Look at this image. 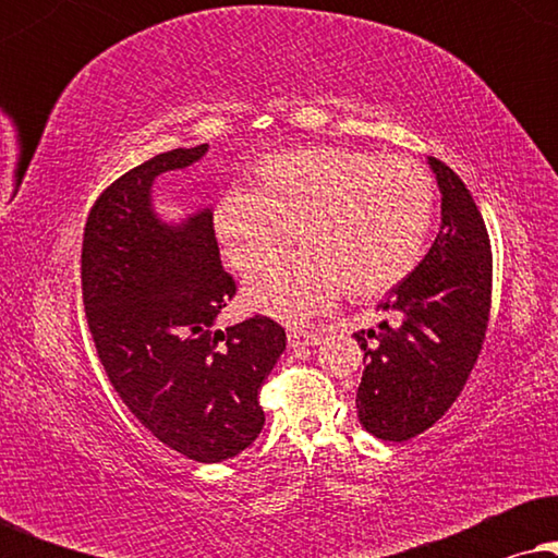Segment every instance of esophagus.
Returning a JSON list of instances; mask_svg holds the SVG:
<instances>
[{"mask_svg": "<svg viewBox=\"0 0 558 558\" xmlns=\"http://www.w3.org/2000/svg\"><path fill=\"white\" fill-rule=\"evenodd\" d=\"M287 340L292 348H310L319 342V332L317 330H307V327H289Z\"/></svg>", "mask_w": 558, "mask_h": 558, "instance_id": "esophagus-1", "label": "esophagus"}]
</instances>
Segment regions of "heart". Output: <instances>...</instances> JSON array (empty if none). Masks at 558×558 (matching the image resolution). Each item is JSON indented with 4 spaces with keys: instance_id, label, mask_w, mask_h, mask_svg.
I'll return each instance as SVG.
<instances>
[{
    "instance_id": "heart-1",
    "label": "heart",
    "mask_w": 558,
    "mask_h": 558,
    "mask_svg": "<svg viewBox=\"0 0 558 558\" xmlns=\"http://www.w3.org/2000/svg\"><path fill=\"white\" fill-rule=\"evenodd\" d=\"M254 178L256 190H228L216 208L228 262L254 274L284 254L292 235L302 251L251 281V307L300 323L340 292L357 302L393 292L422 262L437 190L416 159L302 147L262 159Z\"/></svg>"
}]
</instances>
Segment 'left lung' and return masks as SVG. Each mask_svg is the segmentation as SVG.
Segmentation results:
<instances>
[{"label":"left lung","instance_id":"obj_1","mask_svg":"<svg viewBox=\"0 0 558 558\" xmlns=\"http://www.w3.org/2000/svg\"><path fill=\"white\" fill-rule=\"evenodd\" d=\"M441 190V228L422 264L378 304L396 323L355 332L363 350L357 418L373 437L414 439L462 393L483 350L493 296L485 220L452 167L429 157Z\"/></svg>","mask_w":558,"mask_h":558}]
</instances>
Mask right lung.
I'll return each instance as SVG.
<instances>
[{
	"instance_id": "add662e5",
	"label": "right lung",
	"mask_w": 558,
	"mask_h": 558,
	"mask_svg": "<svg viewBox=\"0 0 558 558\" xmlns=\"http://www.w3.org/2000/svg\"><path fill=\"white\" fill-rule=\"evenodd\" d=\"M208 144L170 149L113 180L83 228V307L98 361L142 426L195 462L243 452L264 429L266 376L287 348L271 317L216 330L235 294L213 213L167 226L149 201L157 174L197 162Z\"/></svg>"
}]
</instances>
